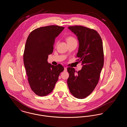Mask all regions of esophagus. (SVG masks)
I'll use <instances>...</instances> for the list:
<instances>
[{
	"label": "esophagus",
	"instance_id": "34e87169",
	"mask_svg": "<svg viewBox=\"0 0 127 127\" xmlns=\"http://www.w3.org/2000/svg\"><path fill=\"white\" fill-rule=\"evenodd\" d=\"M67 71V68H66V67H64V71Z\"/></svg>",
	"mask_w": 127,
	"mask_h": 127
}]
</instances>
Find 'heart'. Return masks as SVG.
Returning a JSON list of instances; mask_svg holds the SVG:
<instances>
[{"instance_id": "1", "label": "heart", "mask_w": 127, "mask_h": 127, "mask_svg": "<svg viewBox=\"0 0 127 127\" xmlns=\"http://www.w3.org/2000/svg\"><path fill=\"white\" fill-rule=\"evenodd\" d=\"M66 41L68 43L72 42L74 41H77L76 39L72 36H68L66 37ZM58 44V43H56V45Z\"/></svg>"}]
</instances>
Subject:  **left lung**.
<instances>
[{
	"mask_svg": "<svg viewBox=\"0 0 127 127\" xmlns=\"http://www.w3.org/2000/svg\"><path fill=\"white\" fill-rule=\"evenodd\" d=\"M79 41L77 61L83 65L77 71L73 67L67 68L69 77L67 83L73 96L83 99L89 96L97 84L104 65L102 41L96 30L81 26H69Z\"/></svg>",
	"mask_w": 127,
	"mask_h": 127,
	"instance_id": "obj_1",
	"label": "left lung"
}]
</instances>
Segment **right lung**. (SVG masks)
<instances>
[{
    "instance_id": "1",
    "label": "right lung",
    "mask_w": 127,
    "mask_h": 127,
    "mask_svg": "<svg viewBox=\"0 0 127 127\" xmlns=\"http://www.w3.org/2000/svg\"><path fill=\"white\" fill-rule=\"evenodd\" d=\"M64 27L50 25L36 29L30 32L25 47L23 61L30 88L36 95L45 96L54 88L60 74L64 68L48 63L52 53L55 39Z\"/></svg>"
}]
</instances>
